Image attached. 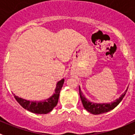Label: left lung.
<instances>
[{"label": "left lung", "mask_w": 135, "mask_h": 135, "mask_svg": "<svg viewBox=\"0 0 135 135\" xmlns=\"http://www.w3.org/2000/svg\"><path fill=\"white\" fill-rule=\"evenodd\" d=\"M127 89L128 88H127L126 91L121 95L119 99H117L115 101L109 103H95L90 102L83 95L80 87H79V93H80V99H81V102H82V104L84 108L87 111L89 112L95 114V115H97V114L108 112H109L110 110L114 109V108H115L119 104V103L122 101V99H123V97H124V96L126 95L127 93Z\"/></svg>", "instance_id": "1"}]
</instances>
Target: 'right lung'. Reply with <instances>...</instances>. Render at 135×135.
<instances>
[{
  "label": "right lung",
  "instance_id": "right-lung-1",
  "mask_svg": "<svg viewBox=\"0 0 135 135\" xmlns=\"http://www.w3.org/2000/svg\"><path fill=\"white\" fill-rule=\"evenodd\" d=\"M64 79L58 81L57 83L56 88L55 89V93L52 96L50 97L47 99L40 101H30V100H25L22 98L18 97L17 96L13 94L14 98L18 102L19 104L24 108L25 109L28 110L32 113L38 114H46L50 112L54 107H56L57 104L58 100H59V93L61 89L62 88V85L64 84Z\"/></svg>",
  "mask_w": 135,
  "mask_h": 135
}]
</instances>
